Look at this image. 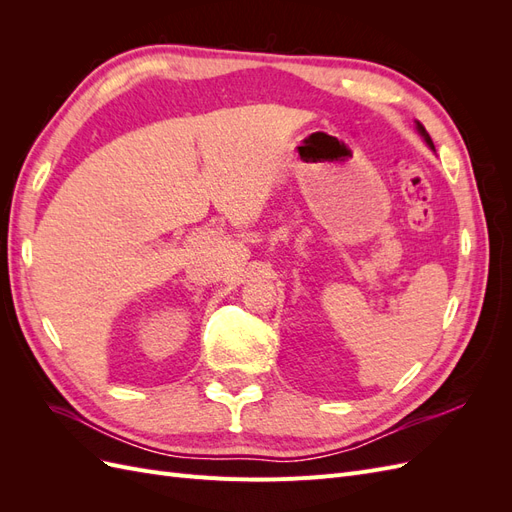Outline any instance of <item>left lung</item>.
I'll list each match as a JSON object with an SVG mask.
<instances>
[{
  "label": "left lung",
  "instance_id": "1",
  "mask_svg": "<svg viewBox=\"0 0 512 512\" xmlns=\"http://www.w3.org/2000/svg\"><path fill=\"white\" fill-rule=\"evenodd\" d=\"M416 132L423 136V141L427 143V147H429L431 151H436V147H433V141H431V136L427 134V130H425V128H423V126H421V123H418V121H416Z\"/></svg>",
  "mask_w": 512,
  "mask_h": 512
}]
</instances>
